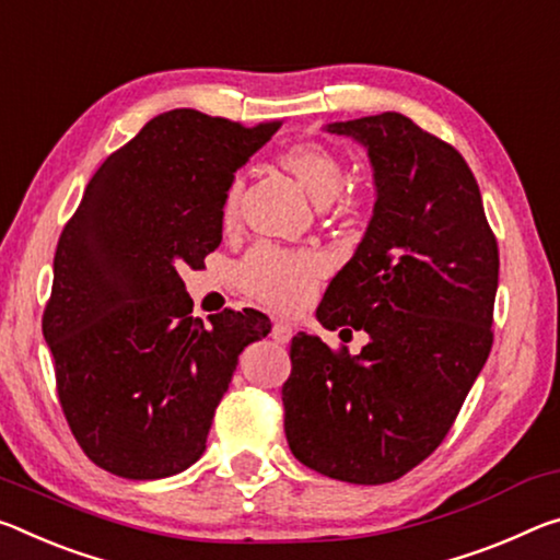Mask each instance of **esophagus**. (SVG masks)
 Instances as JSON below:
<instances>
[{"label": "esophagus", "instance_id": "obj_1", "mask_svg": "<svg viewBox=\"0 0 560 560\" xmlns=\"http://www.w3.org/2000/svg\"><path fill=\"white\" fill-rule=\"evenodd\" d=\"M291 336H294V328H291L289 324H283V322L273 324V328H271V339L273 341H277V343H289Z\"/></svg>", "mask_w": 560, "mask_h": 560}]
</instances>
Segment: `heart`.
<instances>
[{"label":"heart","instance_id":"1","mask_svg":"<svg viewBox=\"0 0 560 560\" xmlns=\"http://www.w3.org/2000/svg\"><path fill=\"white\" fill-rule=\"evenodd\" d=\"M279 166L289 172L304 186V191L318 207L334 203L339 211L359 209L361 197L346 194V168L341 156L316 141H301L291 144L277 156ZM238 201H242V184L232 182L226 186L224 199H221V224L232 229L238 219ZM324 266L318 256L308 252H289L273 244H259L246 254L238 266V279H242L248 294L264 301L266 306L279 308V312H296L306 304L316 291L322 279Z\"/></svg>","mask_w":560,"mask_h":560}]
</instances>
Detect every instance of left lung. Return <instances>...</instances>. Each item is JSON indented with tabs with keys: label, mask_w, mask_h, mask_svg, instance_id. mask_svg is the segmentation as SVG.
I'll return each mask as SVG.
<instances>
[{
	"label": "left lung",
	"mask_w": 560,
	"mask_h": 560,
	"mask_svg": "<svg viewBox=\"0 0 560 560\" xmlns=\"http://www.w3.org/2000/svg\"><path fill=\"white\" fill-rule=\"evenodd\" d=\"M366 147L376 203L316 318L369 334L351 357L291 339L283 431L301 464L376 486L429 458L454 425L493 343L499 244L474 172L454 147L398 112L334 121Z\"/></svg>",
	"instance_id": "obj_1"
}]
</instances>
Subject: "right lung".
I'll return each mask as SVG.
<instances>
[{
    "label": "right lung",
    "mask_w": 560,
    "mask_h": 560,
    "mask_svg": "<svg viewBox=\"0 0 560 560\" xmlns=\"http://www.w3.org/2000/svg\"><path fill=\"white\" fill-rule=\"evenodd\" d=\"M279 127L159 114L67 221L42 331L69 429L104 471L154 481L197 464L238 353L271 331L256 308L194 318L182 273L221 244L226 186Z\"/></svg>",
    "instance_id": "right-lung-1"
}]
</instances>
